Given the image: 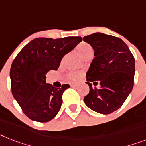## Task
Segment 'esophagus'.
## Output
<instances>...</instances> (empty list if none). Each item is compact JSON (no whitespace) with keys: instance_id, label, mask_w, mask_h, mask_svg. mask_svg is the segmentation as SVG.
I'll list each match as a JSON object with an SVG mask.
<instances>
[{"instance_id":"esophagus-1","label":"esophagus","mask_w":146,"mask_h":146,"mask_svg":"<svg viewBox=\"0 0 146 146\" xmlns=\"http://www.w3.org/2000/svg\"><path fill=\"white\" fill-rule=\"evenodd\" d=\"M70 86H78V83H74V82H72V83H70Z\"/></svg>"}]
</instances>
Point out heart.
I'll list each match as a JSON object with an SVG mask.
<instances>
[{"label":"heart","mask_w":146,"mask_h":146,"mask_svg":"<svg viewBox=\"0 0 146 146\" xmlns=\"http://www.w3.org/2000/svg\"><path fill=\"white\" fill-rule=\"evenodd\" d=\"M77 50L81 54L82 56L84 57H87L91 56L93 54V48L90 44L86 42H81L77 46ZM82 73L80 71H72L69 72L67 74V77L71 80H78L81 78Z\"/></svg>","instance_id":"heart-1"}]
</instances>
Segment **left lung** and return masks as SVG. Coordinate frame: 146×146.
<instances>
[{
  "mask_svg": "<svg viewBox=\"0 0 146 146\" xmlns=\"http://www.w3.org/2000/svg\"><path fill=\"white\" fill-rule=\"evenodd\" d=\"M92 47L95 58L86 72L90 92L84 97L88 108L102 114H110L121 108L132 91L135 60L127 45L118 37L102 33L84 36ZM92 82L100 88H92Z\"/></svg>",
  "mask_w": 146,
  "mask_h": 146,
  "instance_id": "1",
  "label": "left lung"
}]
</instances>
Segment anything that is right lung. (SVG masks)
<instances>
[{"label": "right lung", "mask_w": 146, "mask_h": 146, "mask_svg": "<svg viewBox=\"0 0 146 146\" xmlns=\"http://www.w3.org/2000/svg\"><path fill=\"white\" fill-rule=\"evenodd\" d=\"M81 41L79 36L36 38L14 59L10 68L12 93L29 119L43 123L58 113L62 94L70 86L54 87L47 84L45 75L49 71L56 70L62 57Z\"/></svg>", "instance_id": "right-lung-1"}]
</instances>
